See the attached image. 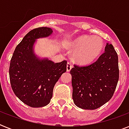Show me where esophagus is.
<instances>
[{
	"label": "esophagus",
	"instance_id": "34e87169",
	"mask_svg": "<svg viewBox=\"0 0 129 129\" xmlns=\"http://www.w3.org/2000/svg\"><path fill=\"white\" fill-rule=\"evenodd\" d=\"M72 63L70 62H68V63H67V72H70V71L72 70Z\"/></svg>",
	"mask_w": 129,
	"mask_h": 129
}]
</instances>
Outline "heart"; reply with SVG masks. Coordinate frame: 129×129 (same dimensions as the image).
Returning a JSON list of instances; mask_svg holds the SVG:
<instances>
[{"label": "heart", "mask_w": 129, "mask_h": 129, "mask_svg": "<svg viewBox=\"0 0 129 129\" xmlns=\"http://www.w3.org/2000/svg\"><path fill=\"white\" fill-rule=\"evenodd\" d=\"M104 47L103 39L99 36L81 35L69 43L68 48L74 50L72 57L76 62L87 64L100 55Z\"/></svg>", "instance_id": "1"}]
</instances>
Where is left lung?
<instances>
[{
	"instance_id": "1",
	"label": "left lung",
	"mask_w": 129,
	"mask_h": 129,
	"mask_svg": "<svg viewBox=\"0 0 129 129\" xmlns=\"http://www.w3.org/2000/svg\"><path fill=\"white\" fill-rule=\"evenodd\" d=\"M72 98L78 107L94 110L109 101L119 78L118 55L112 44L106 43L98 60L86 66H74L70 70Z\"/></svg>"
}]
</instances>
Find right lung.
<instances>
[{"label": "right lung", "instance_id": "add662e5", "mask_svg": "<svg viewBox=\"0 0 129 129\" xmlns=\"http://www.w3.org/2000/svg\"><path fill=\"white\" fill-rule=\"evenodd\" d=\"M49 27H39L29 31L15 49L9 68L11 87L15 94L28 106H47L53 96L55 84L66 72L67 61L54 63L40 58L35 53L34 45L39 38L49 37Z\"/></svg>", "mask_w": 129, "mask_h": 129}]
</instances>
